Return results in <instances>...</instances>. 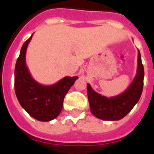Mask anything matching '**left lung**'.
<instances>
[{
    "label": "left lung",
    "instance_id": "1",
    "mask_svg": "<svg viewBox=\"0 0 154 154\" xmlns=\"http://www.w3.org/2000/svg\"><path fill=\"white\" fill-rule=\"evenodd\" d=\"M144 70L141 54L138 51V68L134 80L127 90L116 97L108 98L97 93L87 83V97L91 113L103 120H119L132 110L141 97L143 87Z\"/></svg>",
    "mask_w": 154,
    "mask_h": 154
}]
</instances>
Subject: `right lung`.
I'll return each mask as SVG.
<instances>
[{"label": "right lung", "mask_w": 154, "mask_h": 154, "mask_svg": "<svg viewBox=\"0 0 154 154\" xmlns=\"http://www.w3.org/2000/svg\"><path fill=\"white\" fill-rule=\"evenodd\" d=\"M32 36L25 41L16 61L15 91L19 102L29 116L39 121L55 119L63 109V99L78 77H65L50 86L41 85L31 77L25 64L26 49Z\"/></svg>", "instance_id": "obj_1"}]
</instances>
